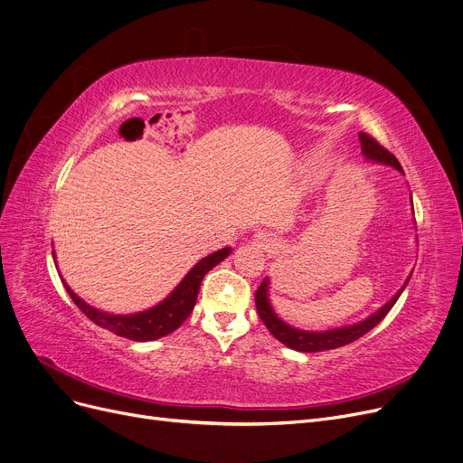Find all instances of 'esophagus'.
Listing matches in <instances>:
<instances>
[{"mask_svg": "<svg viewBox=\"0 0 463 463\" xmlns=\"http://www.w3.org/2000/svg\"><path fill=\"white\" fill-rule=\"evenodd\" d=\"M256 239H258V243H260V247H266L268 237H266L264 233H258V235H256Z\"/></svg>", "mask_w": 463, "mask_h": 463, "instance_id": "1", "label": "esophagus"}]
</instances>
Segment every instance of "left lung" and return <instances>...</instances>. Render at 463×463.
I'll list each match as a JSON object with an SVG mask.
<instances>
[{"mask_svg":"<svg viewBox=\"0 0 463 463\" xmlns=\"http://www.w3.org/2000/svg\"><path fill=\"white\" fill-rule=\"evenodd\" d=\"M359 142H361V152H363V156L368 161L390 165V167H393L399 173H402V167H401V163L397 161V157L392 152H387L385 147L380 146L378 140H374L371 135L359 133ZM411 275H409V279L404 281V285L397 290V294L393 296V298L387 302V304H383L376 313H373L371 317H366L364 321L355 323V325H347V326H340V328H330V330H321V332L294 328V326L287 325L283 319L277 317V313L273 311V307L269 304V294H268L269 279H268V277L260 283V287H258V290L254 294V302H256L258 316H260V319L264 321V325L268 326V330L271 332V335L277 340H279L281 344H285L290 349L304 351V354H313V351L336 349V347L347 345L351 342H355L357 338L364 336L368 330H373L387 316V313H390V309L395 306L401 292L404 290L406 285H409Z\"/></svg>","mask_w":463,"mask_h":463,"instance_id":"1","label":"left lung"}]
</instances>
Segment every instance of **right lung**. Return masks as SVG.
<instances>
[{
	"instance_id": "right-lung-1",
	"label": "right lung",
	"mask_w": 463,
	"mask_h": 463,
	"mask_svg": "<svg viewBox=\"0 0 463 463\" xmlns=\"http://www.w3.org/2000/svg\"><path fill=\"white\" fill-rule=\"evenodd\" d=\"M230 252L232 249L226 247L205 256L188 271V275L184 277L167 298L150 309L131 313V316H112V313H104L83 302L66 283H64V288L68 290L73 304H76L92 323H97L99 326L128 340L150 342V340H157L161 336L171 335L173 330H176L184 321L188 319L197 302V294H199L203 277H205L207 271H211L216 264L224 260V258H228ZM52 256H54V250H52Z\"/></svg>"
}]
</instances>
